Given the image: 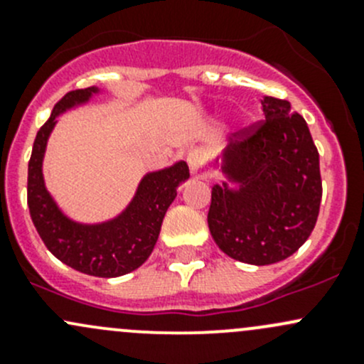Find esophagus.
<instances>
[{
    "mask_svg": "<svg viewBox=\"0 0 364 364\" xmlns=\"http://www.w3.org/2000/svg\"><path fill=\"white\" fill-rule=\"evenodd\" d=\"M186 164H188L190 172H192V174H197L204 164V153L200 151V149H192V151L186 155Z\"/></svg>",
    "mask_w": 364,
    "mask_h": 364,
    "instance_id": "esophagus-1",
    "label": "esophagus"
}]
</instances>
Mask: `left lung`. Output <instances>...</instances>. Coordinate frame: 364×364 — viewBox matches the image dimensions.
I'll list each match as a JSON object with an SVG mask.
<instances>
[{
  "label": "left lung",
  "mask_w": 364,
  "mask_h": 364,
  "mask_svg": "<svg viewBox=\"0 0 364 364\" xmlns=\"http://www.w3.org/2000/svg\"><path fill=\"white\" fill-rule=\"evenodd\" d=\"M262 111L266 121L236 132L213 164L220 160L227 181L213 186L208 213L220 250L253 266L297 252L322 199L318 151L306 121L280 98L264 97Z\"/></svg>",
  "instance_id": "1"
}]
</instances>
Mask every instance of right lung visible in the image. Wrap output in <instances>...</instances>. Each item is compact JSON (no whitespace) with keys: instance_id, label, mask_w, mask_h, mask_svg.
<instances>
[{"instance_id":"add662e5","label":"right lung","mask_w":364,"mask_h":364,"mask_svg":"<svg viewBox=\"0 0 364 364\" xmlns=\"http://www.w3.org/2000/svg\"><path fill=\"white\" fill-rule=\"evenodd\" d=\"M98 93L100 87L97 86L70 91L54 105L50 117L38 130L28 164V208L40 237L56 259L80 273L114 278L137 269L148 260L159 240L165 213L178 196L176 190L190 178V172L186 161L148 172L130 204L107 222L80 223L68 218L46 188L43 155L56 117L68 109L87 104Z\"/></svg>"}]
</instances>
